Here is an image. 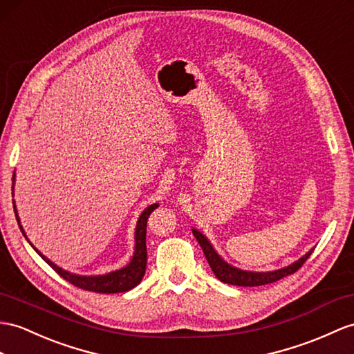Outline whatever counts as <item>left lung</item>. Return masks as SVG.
<instances>
[{"label":"left lung","mask_w":354,"mask_h":354,"mask_svg":"<svg viewBox=\"0 0 354 354\" xmlns=\"http://www.w3.org/2000/svg\"><path fill=\"white\" fill-rule=\"evenodd\" d=\"M192 232L203 249V252L207 258V263L210 264L213 273L216 274V278L222 282L231 283V286H239V287H258V286H266V283L277 282L282 278L288 277V274H292L295 272H297L300 267L305 264L309 255L313 254V251H309L305 257H301L300 260H297L296 263H292L291 266L286 267V269H281V270L266 272V273L245 272V270L236 269V267H231L230 264L223 261L222 258L216 252H214V249L209 243V240H207L200 231L192 230Z\"/></svg>","instance_id":"8db88e82"}]
</instances>
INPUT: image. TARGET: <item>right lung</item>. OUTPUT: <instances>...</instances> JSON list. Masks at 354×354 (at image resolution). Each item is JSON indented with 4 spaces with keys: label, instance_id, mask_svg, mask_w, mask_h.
Returning <instances> with one entry per match:
<instances>
[{
    "label": "right lung",
    "instance_id": "obj_1",
    "mask_svg": "<svg viewBox=\"0 0 354 354\" xmlns=\"http://www.w3.org/2000/svg\"><path fill=\"white\" fill-rule=\"evenodd\" d=\"M15 180V176H13ZM15 204V203H13ZM15 214H16V221L19 223V228L22 231V234L25 236V232L22 230V225L19 222V216L16 213V207L13 205ZM154 209H158V204H151L147 209L142 212L140 216V221L136 223V231H135V254L132 261L129 263L126 267L115 272H111L108 274H103V277H77V274H72L68 272H64L63 269H59L54 263H50L45 255H41L36 248L37 254L45 260L53 269L66 279L67 282H71L72 286L85 290V291H93V292H102V295H112V292H124L132 290L136 287L144 278L145 273V266H147V245H145V236H147V221L151 212ZM27 237V236H25ZM28 240V239H27Z\"/></svg>",
    "mask_w": 354,
    "mask_h": 354
}]
</instances>
